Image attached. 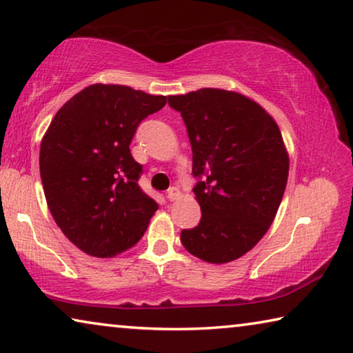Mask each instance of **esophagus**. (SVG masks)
<instances>
[{"label": "esophagus", "instance_id": "esophagus-1", "mask_svg": "<svg viewBox=\"0 0 353 353\" xmlns=\"http://www.w3.org/2000/svg\"><path fill=\"white\" fill-rule=\"evenodd\" d=\"M180 197H181V192H180V189L175 188V186L170 188L169 191H167V199H169L170 202H173V200H178V199H180Z\"/></svg>", "mask_w": 353, "mask_h": 353}]
</instances>
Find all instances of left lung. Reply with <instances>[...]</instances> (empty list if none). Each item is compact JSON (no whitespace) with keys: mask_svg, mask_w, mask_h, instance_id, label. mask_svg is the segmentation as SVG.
<instances>
[{"mask_svg":"<svg viewBox=\"0 0 353 353\" xmlns=\"http://www.w3.org/2000/svg\"><path fill=\"white\" fill-rule=\"evenodd\" d=\"M192 146V189L202 210L181 230L188 252L208 263L240 259L262 240L285 191L289 154L278 124L256 101L202 88L169 96Z\"/></svg>","mask_w":353,"mask_h":353,"instance_id":"obj_1","label":"left lung"}]
</instances>
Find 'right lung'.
<instances>
[{"label":"right lung","instance_id":"right-lung-1","mask_svg":"<svg viewBox=\"0 0 353 353\" xmlns=\"http://www.w3.org/2000/svg\"><path fill=\"white\" fill-rule=\"evenodd\" d=\"M126 85L94 83L64 104L42 137L41 180L57 225L80 251L113 257L143 236L158 203L139 186L129 145L165 105Z\"/></svg>","mask_w":353,"mask_h":353}]
</instances>
